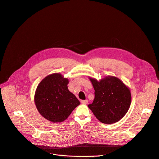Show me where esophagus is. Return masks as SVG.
Segmentation results:
<instances>
[{"instance_id":"34e87169","label":"esophagus","mask_w":159,"mask_h":159,"mask_svg":"<svg viewBox=\"0 0 159 159\" xmlns=\"http://www.w3.org/2000/svg\"><path fill=\"white\" fill-rule=\"evenodd\" d=\"M81 103L84 105H87L88 103V101L87 99L85 100H81Z\"/></svg>"}]
</instances>
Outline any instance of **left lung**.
<instances>
[{
	"mask_svg": "<svg viewBox=\"0 0 159 159\" xmlns=\"http://www.w3.org/2000/svg\"><path fill=\"white\" fill-rule=\"evenodd\" d=\"M94 89V99L88 107L102 123L119 121L127 112L131 103L129 89L117 77L108 76L99 81L89 77Z\"/></svg>",
	"mask_w": 159,
	"mask_h": 159,
	"instance_id": "8db88e82",
	"label": "left lung"
}]
</instances>
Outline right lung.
<instances>
[{
	"mask_svg": "<svg viewBox=\"0 0 159 159\" xmlns=\"http://www.w3.org/2000/svg\"><path fill=\"white\" fill-rule=\"evenodd\" d=\"M68 79L61 74L55 73L46 77L38 85L34 102L43 117L52 122L66 120L80 102L68 89Z\"/></svg>",
	"mask_w": 159,
	"mask_h": 159,
	"instance_id": "1",
	"label": "right lung"
}]
</instances>
